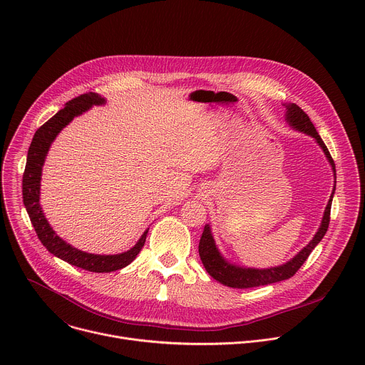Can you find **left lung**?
Instances as JSON below:
<instances>
[{"label": "left lung", "mask_w": 365, "mask_h": 365, "mask_svg": "<svg viewBox=\"0 0 365 365\" xmlns=\"http://www.w3.org/2000/svg\"><path fill=\"white\" fill-rule=\"evenodd\" d=\"M286 108H287L286 120L289 121V124L293 128L312 135L318 141V144L322 147L324 153L327 154V158H328V160L332 166V170H334V176H335L336 175L335 173L336 172L335 170V163L331 158L329 150L327 148L325 143L322 141L321 135L318 134L315 125L312 124L307 114L300 107H297L296 103H289V106H286ZM334 193H335V186H334L331 199H329V202L325 207V214H324L321 227H319L318 232L315 234L314 240H312L296 257H293L290 262H287L286 264L279 266V267L264 269V270L244 269V267L230 264L228 262H225L224 257L220 254V251L215 245V241L212 238L210 225H205L200 241H199V255H200L203 267L215 280H218L220 283H222L228 287H234V289H248V287H257V286H266V284H272V283H277V282L290 279L303 266V263L307 259L312 250H314L321 242V240L327 234L328 227H329V220H331V205H332Z\"/></svg>", "instance_id": "1"}]
</instances>
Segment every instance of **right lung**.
Wrapping results in <instances>:
<instances>
[{
    "label": "right lung",
    "instance_id": "1",
    "mask_svg": "<svg viewBox=\"0 0 365 365\" xmlns=\"http://www.w3.org/2000/svg\"><path fill=\"white\" fill-rule=\"evenodd\" d=\"M106 99L101 98L98 93L88 92L82 93L72 101L66 102L63 110L51 117L47 123H44L34 134L33 141L29 147L27 153V163L23 175V202L30 217V221L34 227V231L41 241V244L58 258L63 262L76 266L79 269L93 272V273H111L128 266L137 254L141 251L147 232L145 231L138 242L128 251L123 254L114 255H98L83 252L78 248H73L66 241H63L58 234L51 230L47 220L43 215L40 207V179H41V168L46 159L48 147L61 133L63 127H66L76 115L88 111L92 106H101Z\"/></svg>",
    "mask_w": 365,
    "mask_h": 365
}]
</instances>
